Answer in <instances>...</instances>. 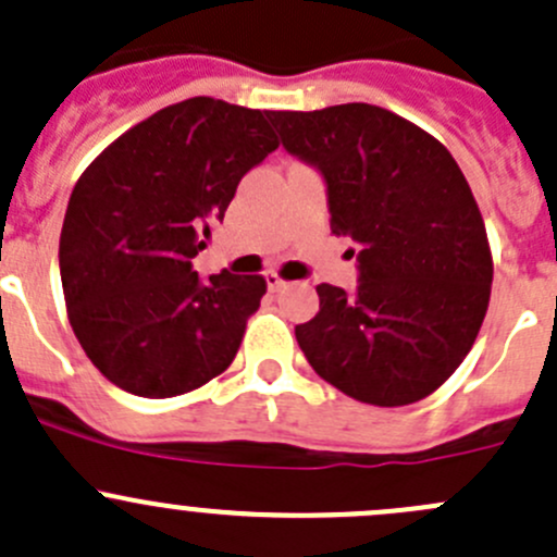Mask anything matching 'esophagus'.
I'll list each match as a JSON object with an SVG mask.
<instances>
[{"instance_id": "1", "label": "esophagus", "mask_w": 557, "mask_h": 557, "mask_svg": "<svg viewBox=\"0 0 557 557\" xmlns=\"http://www.w3.org/2000/svg\"><path fill=\"white\" fill-rule=\"evenodd\" d=\"M267 285H269V290H283L288 283H285V280L280 277L277 272H269L267 274Z\"/></svg>"}]
</instances>
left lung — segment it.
Here are the masks:
<instances>
[{
	"label": "left lung",
	"mask_w": 557,
	"mask_h": 557,
	"mask_svg": "<svg viewBox=\"0 0 557 557\" xmlns=\"http://www.w3.org/2000/svg\"><path fill=\"white\" fill-rule=\"evenodd\" d=\"M283 148L329 185L331 232L356 239V294L318 285L296 325L325 383L374 407H404L450 380L491 301L485 221L450 150L385 107L272 110Z\"/></svg>",
	"instance_id": "8db88e82"
}]
</instances>
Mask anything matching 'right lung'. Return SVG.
Instances as JSON below:
<instances>
[{
  "instance_id": "right-lung-1",
  "label": "right lung",
  "mask_w": 557,
  "mask_h": 557,
  "mask_svg": "<svg viewBox=\"0 0 557 557\" xmlns=\"http://www.w3.org/2000/svg\"><path fill=\"white\" fill-rule=\"evenodd\" d=\"M277 145L269 110L194 97L123 132L81 174L61 285L77 342L112 385L172 398L234 361L267 280L223 269L201 283L190 258Z\"/></svg>"
}]
</instances>
